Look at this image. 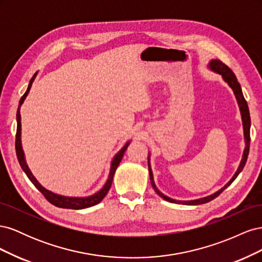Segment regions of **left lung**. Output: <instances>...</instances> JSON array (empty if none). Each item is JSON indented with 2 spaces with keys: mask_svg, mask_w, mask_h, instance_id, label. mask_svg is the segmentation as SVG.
<instances>
[{
  "mask_svg": "<svg viewBox=\"0 0 262 262\" xmlns=\"http://www.w3.org/2000/svg\"><path fill=\"white\" fill-rule=\"evenodd\" d=\"M208 69L211 70L212 72L220 74L223 78V81L231 87V90L233 91L235 98L237 100V104H238L239 107V112H241V116H242V122H243V130H244V140H245V148L243 152V156H242V161L239 163L238 168L235 171L234 176L229 179V181L227 182L226 185H224V187H222L217 191H215L214 193L203 196V198H199V199H194V200H176V199H171V198L165 195L163 192H161L160 190L157 189L155 182H154V176H153V171L152 168H150V153H148L147 156V163H148V172H149V179H150V185H152L153 189L155 190V192L160 195L161 198H163L164 200L171 202V203H178V204H187V205H198V204H202V203H207L213 199H215L217 195H220V193L232 184V182L237 178V176L239 175L241 171L243 170L244 166L247 162V157H248V153H249V144H250V115H249V109H248V105L247 101L245 100V97L242 92V87L241 84L237 81V78L235 76V74L233 73V71L229 69L227 66H225L223 62L217 60V59H212L209 63H208Z\"/></svg>",
  "mask_w": 262,
  "mask_h": 262,
  "instance_id": "obj_1",
  "label": "left lung"
}]
</instances>
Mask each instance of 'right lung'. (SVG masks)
I'll use <instances>...</instances> for the list:
<instances>
[{"mask_svg": "<svg viewBox=\"0 0 262 262\" xmlns=\"http://www.w3.org/2000/svg\"><path fill=\"white\" fill-rule=\"evenodd\" d=\"M37 74H38V71L34 74V76L30 78L27 90H26L25 94L23 95L20 100H19L18 108H17V114H16L17 132H16V142H15V147H16V154H17V158H18L20 167L24 171H25L27 177L29 178V180L31 182H33L34 186L45 195L47 200H48L50 203H52L53 205H55V207L63 208V209H74V210H81V209L94 207V205H96L99 202H101V200L104 199L106 194L108 193L109 189H110V187H112V184H113V179H114V176H115L116 169L119 166V164H120L122 157L124 155L125 149L128 148L131 140L126 142V143L120 149H119V152L114 156L112 164H110V170H109L108 178L105 182V185L102 186L97 192H95V193H93L91 195H87V196H67V195H61V194H58V193H54V192L50 191V190L42 187L41 184H39V181L36 179V177L33 175V172L30 171V169L28 167L26 158H25V153H24V149H23V146H21V138H20L21 137L20 107L24 104V101H25L26 97L28 96L29 91L31 89V86H33V83L35 81Z\"/></svg>", "mask_w": 262, "mask_h": 262, "instance_id": "obj_1", "label": "right lung"}]
</instances>
